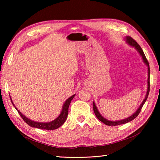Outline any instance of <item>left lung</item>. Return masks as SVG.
Listing matches in <instances>:
<instances>
[{
    "label": "left lung",
    "instance_id": "obj_1",
    "mask_svg": "<svg viewBox=\"0 0 160 160\" xmlns=\"http://www.w3.org/2000/svg\"><path fill=\"white\" fill-rule=\"evenodd\" d=\"M126 40V42H127L129 46H131L132 47H134V48L138 51V52L140 53V55L141 56L142 60H143L144 63L146 64V65L148 67V80H147V94H146V96L145 98L144 99V100L142 101V102L141 103L140 106L139 107V108L137 109V111L135 112V113L131 115V116H129L127 118L123 119V120H116V121H111V120H108L107 119L104 118L102 115L99 111H98V108L96 105V103L94 102V101H93V111H94V113L96 114L97 118L98 120H100L102 122H103L104 124H105L106 125L108 126H117V125H120V124H124L127 123V122H129L132 121V120H134V119L136 118L138 115H139V113H140L141 109L142 107H143V105L144 104L145 102L147 101V98L148 96V93H149V91H150V68H149V64L148 60H147V58H146L143 50L142 49V48L140 47V46L138 45L137 43V42L132 39V38H131L130 36H126V38H124Z\"/></svg>",
    "mask_w": 160,
    "mask_h": 160
}]
</instances>
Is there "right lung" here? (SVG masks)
<instances>
[{
  "instance_id": "add662e5",
  "label": "right lung",
  "mask_w": 160,
  "mask_h": 160,
  "mask_svg": "<svg viewBox=\"0 0 160 160\" xmlns=\"http://www.w3.org/2000/svg\"><path fill=\"white\" fill-rule=\"evenodd\" d=\"M74 94L73 96H71L70 98H68V99L64 102V103L63 104V106L62 108V111H61L60 115L58 116L55 120L52 121V122H36L30 120L28 118H27L25 115H24L21 112H20L18 108L16 107L14 104L13 103V101L12 100L11 96H9L10 99H11V101L12 102V104L13 105V107H15L16 109L18 111L19 115H20V117L22 118V120L25 121L27 124L29 125L30 127H33V128H40V129H45V130H54V129H56L58 128H59L61 127L64 122H65L67 118V115H68V111H69V104L71 103V100H73V98L75 96Z\"/></svg>"
}]
</instances>
